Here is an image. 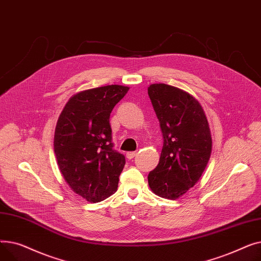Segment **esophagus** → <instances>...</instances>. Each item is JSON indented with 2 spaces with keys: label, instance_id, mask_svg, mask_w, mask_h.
I'll use <instances>...</instances> for the list:
<instances>
[{
  "label": "esophagus",
  "instance_id": "1",
  "mask_svg": "<svg viewBox=\"0 0 261 261\" xmlns=\"http://www.w3.org/2000/svg\"><path fill=\"white\" fill-rule=\"evenodd\" d=\"M136 154H138V152H136V151H132V152H128V153L126 154V156H127L128 160H131V159H133Z\"/></svg>",
  "mask_w": 261,
  "mask_h": 261
}]
</instances>
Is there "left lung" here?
I'll return each mask as SVG.
<instances>
[{
  "instance_id": "obj_1",
  "label": "left lung",
  "mask_w": 261,
  "mask_h": 261,
  "mask_svg": "<svg viewBox=\"0 0 261 261\" xmlns=\"http://www.w3.org/2000/svg\"><path fill=\"white\" fill-rule=\"evenodd\" d=\"M148 95L164 140L148 183L156 196L175 200L196 185L207 166L213 148L210 125L200 102L179 88L153 84Z\"/></svg>"
}]
</instances>
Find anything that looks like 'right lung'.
I'll return each mask as SVG.
<instances>
[{
    "instance_id": "obj_1",
    "label": "right lung",
    "mask_w": 261,
    "mask_h": 261,
    "mask_svg": "<svg viewBox=\"0 0 261 261\" xmlns=\"http://www.w3.org/2000/svg\"><path fill=\"white\" fill-rule=\"evenodd\" d=\"M128 87L111 85L81 91L68 99L58 118L54 150L65 182L89 202L113 195L126 164L112 144L110 114Z\"/></svg>"
}]
</instances>
